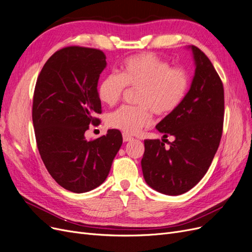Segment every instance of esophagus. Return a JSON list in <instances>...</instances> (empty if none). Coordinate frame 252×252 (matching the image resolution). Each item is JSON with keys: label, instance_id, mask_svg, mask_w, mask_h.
<instances>
[{"label": "esophagus", "instance_id": "esophagus-1", "mask_svg": "<svg viewBox=\"0 0 252 252\" xmlns=\"http://www.w3.org/2000/svg\"><path fill=\"white\" fill-rule=\"evenodd\" d=\"M132 140V138L129 134H127V133H123V141L124 142H129V141H131Z\"/></svg>", "mask_w": 252, "mask_h": 252}]
</instances>
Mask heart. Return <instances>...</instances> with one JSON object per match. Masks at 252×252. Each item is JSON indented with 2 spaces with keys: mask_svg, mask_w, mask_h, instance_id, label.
<instances>
[{
  "mask_svg": "<svg viewBox=\"0 0 252 252\" xmlns=\"http://www.w3.org/2000/svg\"><path fill=\"white\" fill-rule=\"evenodd\" d=\"M187 72L158 59L152 53H142L126 59L118 74L105 77L97 87L100 101L108 106L117 104L124 94L125 86L139 89L136 104L123 106L109 113L107 124L128 134L139 132L150 125L152 112L166 117L177 109L187 94Z\"/></svg>",
  "mask_w": 252,
  "mask_h": 252,
  "instance_id": "b5f03b06",
  "label": "heart"
}]
</instances>
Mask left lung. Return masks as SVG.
<instances>
[{
  "mask_svg": "<svg viewBox=\"0 0 252 252\" xmlns=\"http://www.w3.org/2000/svg\"><path fill=\"white\" fill-rule=\"evenodd\" d=\"M191 86L179 107L156 128L163 141L145 140L141 161L144 179L157 191L179 195L194 187L207 172L223 132L224 87L210 60L197 47ZM172 135L170 148L165 138Z\"/></svg>",
  "mask_w": 252,
  "mask_h": 252,
  "instance_id": "1",
  "label": "left lung"
}]
</instances>
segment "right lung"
<instances>
[{
	"label": "right lung",
	"instance_id": "obj_1",
	"mask_svg": "<svg viewBox=\"0 0 252 252\" xmlns=\"http://www.w3.org/2000/svg\"><path fill=\"white\" fill-rule=\"evenodd\" d=\"M107 65L102 50L69 46L48 59L37 77L32 122L37 149L48 172L71 192H87L107 178L123 143L118 129L86 140L102 112L97 82Z\"/></svg>",
	"mask_w": 252,
	"mask_h": 252
}]
</instances>
